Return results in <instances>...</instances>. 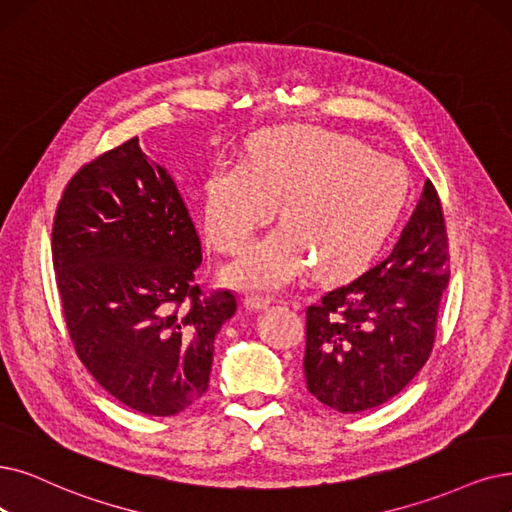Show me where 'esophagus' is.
Returning a JSON list of instances; mask_svg holds the SVG:
<instances>
[{
    "instance_id": "34e87169",
    "label": "esophagus",
    "mask_w": 512,
    "mask_h": 512,
    "mask_svg": "<svg viewBox=\"0 0 512 512\" xmlns=\"http://www.w3.org/2000/svg\"><path fill=\"white\" fill-rule=\"evenodd\" d=\"M273 302L271 296H258V294H250L245 296V306L252 311H260V309H267V306Z\"/></svg>"
}]
</instances>
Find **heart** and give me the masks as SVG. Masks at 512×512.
Returning <instances> with one entry per match:
<instances>
[{"label":"heart","mask_w":512,"mask_h":512,"mask_svg":"<svg viewBox=\"0 0 512 512\" xmlns=\"http://www.w3.org/2000/svg\"><path fill=\"white\" fill-rule=\"evenodd\" d=\"M405 199L395 161L363 142L311 126L256 134L248 163L222 159L201 185V216L218 252L237 254L279 203L283 224L227 269L239 288L271 290L306 264L349 275L372 258Z\"/></svg>","instance_id":"1"}]
</instances>
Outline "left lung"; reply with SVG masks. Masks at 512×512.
Instances as JSON below:
<instances>
[{"label": "left lung", "instance_id": "left-lung-1", "mask_svg": "<svg viewBox=\"0 0 512 512\" xmlns=\"http://www.w3.org/2000/svg\"><path fill=\"white\" fill-rule=\"evenodd\" d=\"M447 283L443 208L426 180L393 252L306 306L309 393L340 414L372 410L399 395L431 357Z\"/></svg>", "mask_w": 512, "mask_h": 512}]
</instances>
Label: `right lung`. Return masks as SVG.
Instances as JSON below:
<instances>
[{
  "mask_svg": "<svg viewBox=\"0 0 512 512\" xmlns=\"http://www.w3.org/2000/svg\"><path fill=\"white\" fill-rule=\"evenodd\" d=\"M52 260L73 349L107 393L140 414L174 416L208 391L214 338L237 298L201 290L195 224L136 136L67 182Z\"/></svg>",
  "mask_w": 512,
  "mask_h": 512,
  "instance_id": "right-lung-1",
  "label": "right lung"
}]
</instances>
